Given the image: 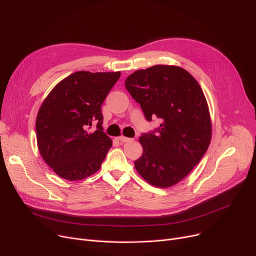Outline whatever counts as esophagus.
<instances>
[{
	"label": "esophagus",
	"mask_w": 256,
	"mask_h": 256,
	"mask_svg": "<svg viewBox=\"0 0 256 256\" xmlns=\"http://www.w3.org/2000/svg\"><path fill=\"white\" fill-rule=\"evenodd\" d=\"M121 143H126V142H128V141H130V138H128V137H124V136H120V137H118L117 138Z\"/></svg>",
	"instance_id": "1"
}]
</instances>
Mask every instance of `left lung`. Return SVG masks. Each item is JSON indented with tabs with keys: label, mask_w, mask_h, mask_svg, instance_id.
Listing matches in <instances>:
<instances>
[{
	"label": "left lung",
	"mask_w": 256,
	"mask_h": 256,
	"mask_svg": "<svg viewBox=\"0 0 256 256\" xmlns=\"http://www.w3.org/2000/svg\"><path fill=\"white\" fill-rule=\"evenodd\" d=\"M126 87L145 115L160 119V128L143 134L142 156L135 168L148 184L169 188L200 162L212 139L208 106L197 80L182 67L154 65L132 72Z\"/></svg>",
	"instance_id": "obj_1"
}]
</instances>
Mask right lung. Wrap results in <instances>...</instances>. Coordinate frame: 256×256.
<instances>
[{"mask_svg":"<svg viewBox=\"0 0 256 256\" xmlns=\"http://www.w3.org/2000/svg\"><path fill=\"white\" fill-rule=\"evenodd\" d=\"M119 78V72H74L54 87L40 106L37 146L60 178L80 180L100 170L112 146L102 130L100 106Z\"/></svg>","mask_w":256,"mask_h":256,"instance_id":"1","label":"right lung"}]
</instances>
